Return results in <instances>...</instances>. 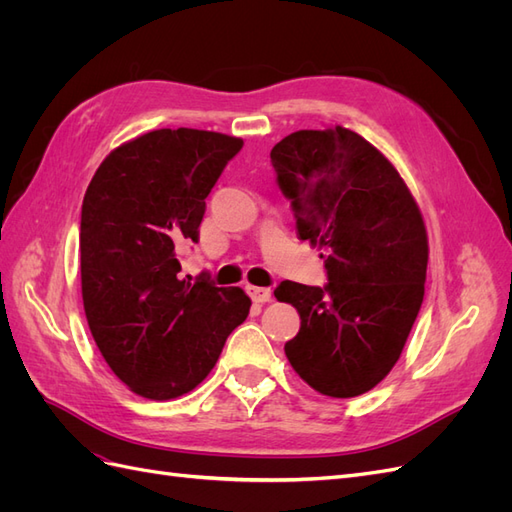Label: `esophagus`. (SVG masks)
I'll return each instance as SVG.
<instances>
[{
	"label": "esophagus",
	"instance_id": "obj_1",
	"mask_svg": "<svg viewBox=\"0 0 512 512\" xmlns=\"http://www.w3.org/2000/svg\"><path fill=\"white\" fill-rule=\"evenodd\" d=\"M247 294H250L254 303H267L271 301V288H260V286H245Z\"/></svg>",
	"mask_w": 512,
	"mask_h": 512
}]
</instances>
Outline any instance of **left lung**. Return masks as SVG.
Segmentation results:
<instances>
[{
	"mask_svg": "<svg viewBox=\"0 0 512 512\" xmlns=\"http://www.w3.org/2000/svg\"><path fill=\"white\" fill-rule=\"evenodd\" d=\"M299 237L318 243L327 284L282 282L301 329L284 350L322 395H363L397 363L425 297L427 232L393 164L342 126L299 130L271 149Z\"/></svg>",
	"mask_w": 512,
	"mask_h": 512,
	"instance_id": "8db88e82",
	"label": "left lung"
}]
</instances>
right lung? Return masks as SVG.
<instances>
[{
    "instance_id": "obj_1",
    "label": "right lung",
    "mask_w": 512,
    "mask_h": 512,
    "mask_svg": "<svg viewBox=\"0 0 512 512\" xmlns=\"http://www.w3.org/2000/svg\"><path fill=\"white\" fill-rule=\"evenodd\" d=\"M241 147L218 132L153 130L117 147L85 192V316L104 361L136 395L192 391L250 314L237 286L179 280V247L198 243L205 198Z\"/></svg>"
}]
</instances>
